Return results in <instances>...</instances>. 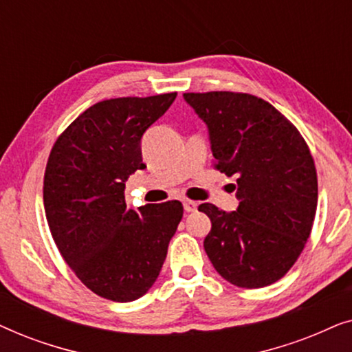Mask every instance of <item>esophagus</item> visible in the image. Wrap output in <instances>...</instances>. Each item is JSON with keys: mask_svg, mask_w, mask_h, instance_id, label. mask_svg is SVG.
<instances>
[{"mask_svg": "<svg viewBox=\"0 0 352 352\" xmlns=\"http://www.w3.org/2000/svg\"><path fill=\"white\" fill-rule=\"evenodd\" d=\"M184 210L187 213H192V211L197 210V201H192V200H184Z\"/></svg>", "mask_w": 352, "mask_h": 352, "instance_id": "34e87169", "label": "esophagus"}]
</instances>
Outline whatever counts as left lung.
I'll return each instance as SVG.
<instances>
[{
	"instance_id": "8db88e82",
	"label": "left lung",
	"mask_w": 352,
	"mask_h": 352,
	"mask_svg": "<svg viewBox=\"0 0 352 352\" xmlns=\"http://www.w3.org/2000/svg\"><path fill=\"white\" fill-rule=\"evenodd\" d=\"M208 126L214 168L235 176L239 206L226 213L213 204L204 247L226 280L242 288L277 282L300 256L317 210L314 158L290 120L247 93H184Z\"/></svg>"
}]
</instances>
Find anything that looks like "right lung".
<instances>
[{"label":"right lung","instance_id":"right-lung-1","mask_svg":"<svg viewBox=\"0 0 352 352\" xmlns=\"http://www.w3.org/2000/svg\"><path fill=\"white\" fill-rule=\"evenodd\" d=\"M177 93L100 100L57 138L47 158L43 201L62 258L96 295L118 302L157 280L182 204L128 208L124 184L144 170L141 139Z\"/></svg>","mask_w":352,"mask_h":352}]
</instances>
